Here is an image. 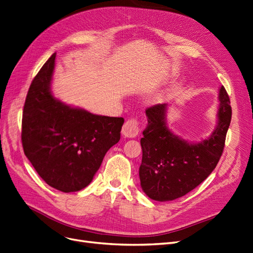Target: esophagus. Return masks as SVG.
Returning <instances> with one entry per match:
<instances>
[{"instance_id":"obj_1","label":"esophagus","mask_w":253,"mask_h":253,"mask_svg":"<svg viewBox=\"0 0 253 253\" xmlns=\"http://www.w3.org/2000/svg\"><path fill=\"white\" fill-rule=\"evenodd\" d=\"M138 122L136 119H129L122 128V134L126 137H135L138 134Z\"/></svg>"}]
</instances>
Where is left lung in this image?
Listing matches in <instances>:
<instances>
[{
    "label": "left lung",
    "instance_id": "left-lung-1",
    "mask_svg": "<svg viewBox=\"0 0 253 253\" xmlns=\"http://www.w3.org/2000/svg\"><path fill=\"white\" fill-rule=\"evenodd\" d=\"M218 125L211 135L200 143H188L173 134L167 126V104L146 109L148 125L143 131L139 180L149 198L170 201L182 197L208 178L225 146L231 121V106L226 89L219 92Z\"/></svg>",
    "mask_w": 253,
    "mask_h": 253
}]
</instances>
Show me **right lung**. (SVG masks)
I'll return each instance as SVG.
<instances>
[{"label":"right lung","instance_id":"right-lung-1","mask_svg":"<svg viewBox=\"0 0 253 253\" xmlns=\"http://www.w3.org/2000/svg\"><path fill=\"white\" fill-rule=\"evenodd\" d=\"M55 57L46 60L28 90L22 144L45 183L77 192L91 182L106 152L120 141L124 119L92 115L55 99L50 88Z\"/></svg>","mask_w":253,"mask_h":253}]
</instances>
